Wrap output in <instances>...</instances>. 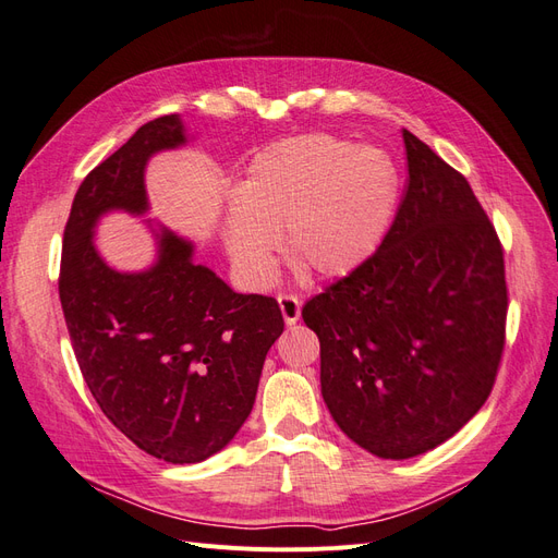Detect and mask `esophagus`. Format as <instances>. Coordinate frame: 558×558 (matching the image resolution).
Segmentation results:
<instances>
[{"label": "esophagus", "instance_id": "1", "mask_svg": "<svg viewBox=\"0 0 558 558\" xmlns=\"http://www.w3.org/2000/svg\"><path fill=\"white\" fill-rule=\"evenodd\" d=\"M279 307H281V314H283V320L286 326H295L298 318H300V312H302V302L298 295H289L283 293L279 295Z\"/></svg>", "mask_w": 558, "mask_h": 558}]
</instances>
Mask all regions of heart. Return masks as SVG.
Wrapping results in <instances>:
<instances>
[{
    "label": "heart",
    "mask_w": 558,
    "mask_h": 558,
    "mask_svg": "<svg viewBox=\"0 0 558 558\" xmlns=\"http://www.w3.org/2000/svg\"><path fill=\"white\" fill-rule=\"evenodd\" d=\"M400 202V177L379 148L302 134L253 158L226 211V246L242 279L265 286L279 232L291 263L314 279H342L375 256Z\"/></svg>",
    "instance_id": "1"
}]
</instances>
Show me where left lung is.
<instances>
[{"label":"left lung","mask_w":558,"mask_h":558,"mask_svg":"<svg viewBox=\"0 0 558 558\" xmlns=\"http://www.w3.org/2000/svg\"><path fill=\"white\" fill-rule=\"evenodd\" d=\"M408 185L379 251L314 295L320 393L379 459L442 445L492 393L505 347L502 246L470 183L410 130Z\"/></svg>","instance_id":"8db88e82"}]
</instances>
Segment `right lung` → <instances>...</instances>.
I'll list each match as a JSON object with an SVG mask.
<instances>
[{
	"label": "right lung",
	"instance_id": "obj_1",
	"mask_svg": "<svg viewBox=\"0 0 558 558\" xmlns=\"http://www.w3.org/2000/svg\"><path fill=\"white\" fill-rule=\"evenodd\" d=\"M185 144L181 118L142 125L83 179L64 226L60 302L99 410L130 440L167 463H199L221 451L256 402L263 363L283 332L275 298L242 295L193 244L158 232V260L144 272H118L99 256V216L148 209L144 167Z\"/></svg>",
	"mask_w": 558,
	"mask_h": 558
}]
</instances>
